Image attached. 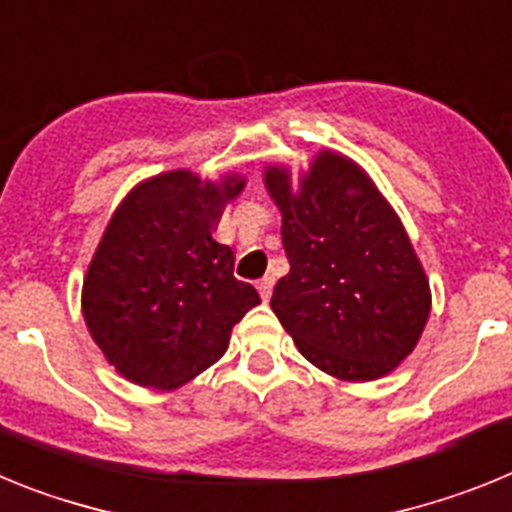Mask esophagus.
Segmentation results:
<instances>
[{
	"instance_id": "1",
	"label": "esophagus",
	"mask_w": 512,
	"mask_h": 512,
	"mask_svg": "<svg viewBox=\"0 0 512 512\" xmlns=\"http://www.w3.org/2000/svg\"><path fill=\"white\" fill-rule=\"evenodd\" d=\"M256 287H259V292H261V297H264V302H269L271 289H274V277H271V274H266L264 279H259V284H256Z\"/></svg>"
}]
</instances>
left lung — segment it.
I'll use <instances>...</instances> for the list:
<instances>
[{
  "instance_id": "8db88e82",
  "label": "left lung",
  "mask_w": 512,
  "mask_h": 512,
  "mask_svg": "<svg viewBox=\"0 0 512 512\" xmlns=\"http://www.w3.org/2000/svg\"><path fill=\"white\" fill-rule=\"evenodd\" d=\"M264 182L282 210L289 274L271 310L310 364L343 382H372L413 354L431 287L400 217L359 164L320 151L292 187L284 166Z\"/></svg>"
}]
</instances>
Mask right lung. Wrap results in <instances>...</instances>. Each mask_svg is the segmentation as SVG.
I'll return each mask as SVG.
<instances>
[{
    "label": "right lung",
    "instance_id": "1",
    "mask_svg": "<svg viewBox=\"0 0 512 512\" xmlns=\"http://www.w3.org/2000/svg\"><path fill=\"white\" fill-rule=\"evenodd\" d=\"M238 174L202 182L187 169L140 182L120 202L81 289L94 343L140 387L174 390L225 354L259 292L233 277V251L212 238Z\"/></svg>",
    "mask_w": 512,
    "mask_h": 512
}]
</instances>
